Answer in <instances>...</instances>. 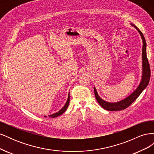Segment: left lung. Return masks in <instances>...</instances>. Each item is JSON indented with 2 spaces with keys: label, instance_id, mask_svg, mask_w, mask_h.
Masks as SVG:
<instances>
[{
  "label": "left lung",
  "instance_id": "left-lung-1",
  "mask_svg": "<svg viewBox=\"0 0 154 154\" xmlns=\"http://www.w3.org/2000/svg\"><path fill=\"white\" fill-rule=\"evenodd\" d=\"M132 26H134L136 28L138 32L140 34L141 38L143 40V50H142V70H143V74H142V78L141 81L139 83L137 88L131 94L129 95L126 98L121 100L118 102H115V103H110V102L106 101L103 100H102L100 96L97 94L96 91V88L94 87V94L96 99L98 102L100 106L103 108L104 109L109 111H118V110H122L127 108L128 106L131 105L133 102L136 100L138 96L141 94V93L143 91V90L145 88L147 85H148L149 81H150V65L148 63V60L147 59L146 56V43L145 38L141 32V31L139 30L137 27L133 24H131Z\"/></svg>",
  "mask_w": 154,
  "mask_h": 154
}]
</instances>
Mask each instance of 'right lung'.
<instances>
[{
	"label": "right lung",
	"mask_w": 154,
	"mask_h": 154,
	"mask_svg": "<svg viewBox=\"0 0 154 154\" xmlns=\"http://www.w3.org/2000/svg\"><path fill=\"white\" fill-rule=\"evenodd\" d=\"M69 101H70V94L69 92V95H68V98H67V100L66 101V103L65 104V105L63 106V108L59 110L58 112H56L54 114H53L51 115H49V117H51V118H56V117H58V116L62 115L63 112H65V111H66L67 109V107L69 106ZM45 117H46V116H45Z\"/></svg>",
	"instance_id": "add662e5"
}]
</instances>
